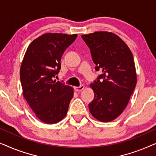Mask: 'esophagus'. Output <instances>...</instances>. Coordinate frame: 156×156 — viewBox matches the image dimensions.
Returning <instances> with one entry per match:
<instances>
[{
	"mask_svg": "<svg viewBox=\"0 0 156 156\" xmlns=\"http://www.w3.org/2000/svg\"><path fill=\"white\" fill-rule=\"evenodd\" d=\"M84 89V85H80V87H76L75 88H74V89H75L76 91H80L83 90Z\"/></svg>",
	"mask_w": 156,
	"mask_h": 156,
	"instance_id": "1",
	"label": "esophagus"
}]
</instances>
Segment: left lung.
<instances>
[{"instance_id": "obj_1", "label": "left lung", "mask_w": 156, "mask_h": 156, "mask_svg": "<svg viewBox=\"0 0 156 156\" xmlns=\"http://www.w3.org/2000/svg\"><path fill=\"white\" fill-rule=\"evenodd\" d=\"M82 37L90 49L96 71H101L91 84L94 99L89 104L92 116L108 122L116 119L129 103L136 78L133 55L119 36L108 32H95Z\"/></svg>"}]
</instances>
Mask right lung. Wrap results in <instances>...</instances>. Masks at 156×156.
Returning <instances> with one entry per match:
<instances>
[{"label": "right lung", "instance_id": "right-lung-1", "mask_svg": "<svg viewBox=\"0 0 156 156\" xmlns=\"http://www.w3.org/2000/svg\"><path fill=\"white\" fill-rule=\"evenodd\" d=\"M76 37V34H44L31 42L25 54L20 72L23 96L44 123L59 122L67 113L73 89L54 78L61 69L64 52Z\"/></svg>", "mask_w": 156, "mask_h": 156}]
</instances>
